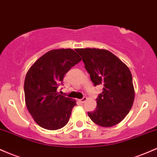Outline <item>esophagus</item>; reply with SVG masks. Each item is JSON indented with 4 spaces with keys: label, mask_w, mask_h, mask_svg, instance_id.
<instances>
[{
    "label": "esophagus",
    "mask_w": 157,
    "mask_h": 157,
    "mask_svg": "<svg viewBox=\"0 0 157 157\" xmlns=\"http://www.w3.org/2000/svg\"><path fill=\"white\" fill-rule=\"evenodd\" d=\"M87 97H83V98H82V99L79 100V101H80L81 103H84V102L87 101Z\"/></svg>",
    "instance_id": "esophagus-1"
}]
</instances>
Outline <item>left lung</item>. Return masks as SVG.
I'll return each instance as SVG.
<instances>
[{
	"mask_svg": "<svg viewBox=\"0 0 157 157\" xmlns=\"http://www.w3.org/2000/svg\"><path fill=\"white\" fill-rule=\"evenodd\" d=\"M75 51L82 56L93 84L103 86V91L96 98V110L88 112V116L99 126L116 125L128 115L134 101V88L129 68L106 50L85 48Z\"/></svg>",
	"mask_w": 157,
	"mask_h": 157,
	"instance_id": "1",
	"label": "left lung"
}]
</instances>
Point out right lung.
I'll return each instance as SVG.
<instances>
[{"label": "right lung", "instance_id": "obj_1", "mask_svg": "<svg viewBox=\"0 0 157 157\" xmlns=\"http://www.w3.org/2000/svg\"><path fill=\"white\" fill-rule=\"evenodd\" d=\"M82 59L72 49L47 52L28 70L24 81L26 105L34 120L41 128L59 130L69 121L75 100L59 94L65 74Z\"/></svg>", "mask_w": 157, "mask_h": 157}]
</instances>
